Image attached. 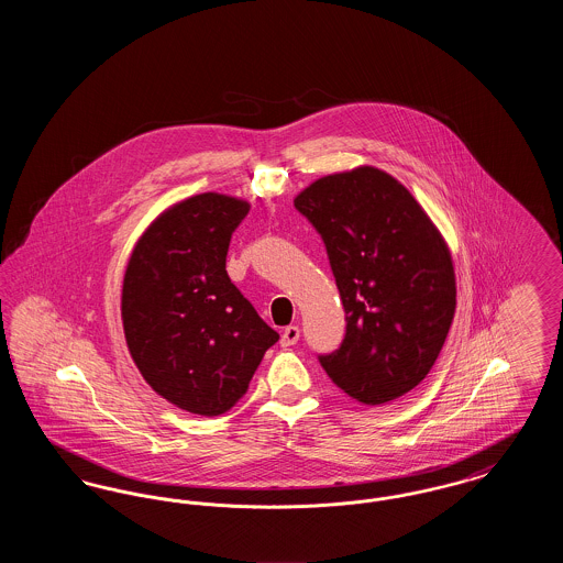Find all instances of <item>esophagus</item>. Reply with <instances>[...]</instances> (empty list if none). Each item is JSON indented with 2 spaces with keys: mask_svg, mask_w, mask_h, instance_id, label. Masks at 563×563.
I'll list each match as a JSON object with an SVG mask.
<instances>
[{
  "mask_svg": "<svg viewBox=\"0 0 563 563\" xmlns=\"http://www.w3.org/2000/svg\"><path fill=\"white\" fill-rule=\"evenodd\" d=\"M297 340H299V327H297V324H289V327L283 331L280 346H283V349H289V346L297 344Z\"/></svg>",
  "mask_w": 563,
  "mask_h": 563,
  "instance_id": "obj_1",
  "label": "esophagus"
}]
</instances>
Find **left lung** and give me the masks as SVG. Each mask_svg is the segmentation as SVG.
Listing matches in <instances>:
<instances>
[{
    "label": "left lung",
    "instance_id": "left-lung-1",
    "mask_svg": "<svg viewBox=\"0 0 563 563\" xmlns=\"http://www.w3.org/2000/svg\"><path fill=\"white\" fill-rule=\"evenodd\" d=\"M321 234L346 312L322 369L363 405L416 388L445 344L455 312L450 249L416 198L388 173L358 166L321 177L294 200Z\"/></svg>",
    "mask_w": 563,
    "mask_h": 563
}]
</instances>
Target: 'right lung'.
Here are the masks:
<instances>
[{
  "instance_id": "add662e5",
  "label": "right lung",
  "mask_w": 563,
  "mask_h": 563,
  "mask_svg": "<svg viewBox=\"0 0 563 563\" xmlns=\"http://www.w3.org/2000/svg\"><path fill=\"white\" fill-rule=\"evenodd\" d=\"M249 202L198 194L145 230L129 260L122 322L134 365L166 401L198 416L232 409L278 333L225 269Z\"/></svg>"
}]
</instances>
